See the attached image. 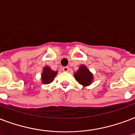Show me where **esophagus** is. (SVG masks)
I'll list each match as a JSON object with an SVG mask.
<instances>
[{
  "mask_svg": "<svg viewBox=\"0 0 135 135\" xmlns=\"http://www.w3.org/2000/svg\"><path fill=\"white\" fill-rule=\"evenodd\" d=\"M62 70H63L64 72H68L69 68L68 67H63V68H62Z\"/></svg>",
  "mask_w": 135,
  "mask_h": 135,
  "instance_id": "esophagus-1",
  "label": "esophagus"
}]
</instances>
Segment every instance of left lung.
Listing matches in <instances>:
<instances>
[{
    "mask_svg": "<svg viewBox=\"0 0 135 135\" xmlns=\"http://www.w3.org/2000/svg\"><path fill=\"white\" fill-rule=\"evenodd\" d=\"M74 76L76 80L83 86L90 85L93 80V75L85 65H81Z\"/></svg>",
    "mask_w": 135,
    "mask_h": 135,
    "instance_id": "left-lung-1",
    "label": "left lung"
}]
</instances>
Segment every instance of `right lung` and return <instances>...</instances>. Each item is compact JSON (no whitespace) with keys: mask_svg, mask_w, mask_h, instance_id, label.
<instances>
[{"mask_svg":"<svg viewBox=\"0 0 135 135\" xmlns=\"http://www.w3.org/2000/svg\"><path fill=\"white\" fill-rule=\"evenodd\" d=\"M57 71H54L50 68L49 67H45L42 73L41 80L44 84H49L52 83L54 80L55 77L56 76Z\"/></svg>","mask_w":135,"mask_h":135,"instance_id":"1","label":"right lung"}]
</instances>
